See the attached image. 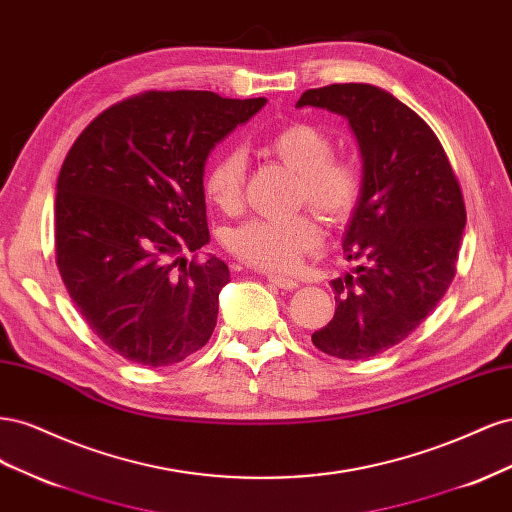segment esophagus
I'll use <instances>...</instances> for the list:
<instances>
[{"label": "esophagus", "instance_id": "esophagus-1", "mask_svg": "<svg viewBox=\"0 0 512 512\" xmlns=\"http://www.w3.org/2000/svg\"><path fill=\"white\" fill-rule=\"evenodd\" d=\"M267 280H269L273 286L282 288V290H294V288L299 286V282H297V280H290V277H286V275H277V273H269V275H267Z\"/></svg>", "mask_w": 512, "mask_h": 512}]
</instances>
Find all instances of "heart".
Returning <instances> with one entry per match:
<instances>
[{"mask_svg":"<svg viewBox=\"0 0 512 512\" xmlns=\"http://www.w3.org/2000/svg\"><path fill=\"white\" fill-rule=\"evenodd\" d=\"M265 151L297 173L294 200L309 205L329 224H342L359 207L363 175L356 162L333 156L331 136L314 123H288L265 143ZM245 162L235 149L222 151L207 166L205 196L222 211L241 205ZM322 228L316 215L297 213L290 218H252L226 232V247L256 269L286 271L303 254L316 250Z\"/></svg>","mask_w":512,"mask_h":512,"instance_id":"obj_1","label":"heart"}]
</instances>
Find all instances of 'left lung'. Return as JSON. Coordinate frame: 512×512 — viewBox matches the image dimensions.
Returning a JSON list of instances; mask_svg holds the SVG:
<instances>
[{"label": "left lung", "mask_w": 512, "mask_h": 512, "mask_svg": "<svg viewBox=\"0 0 512 512\" xmlns=\"http://www.w3.org/2000/svg\"><path fill=\"white\" fill-rule=\"evenodd\" d=\"M297 106L344 115L363 160L361 200L342 241L361 265L331 282L335 316L312 342L335 359H369L404 342L451 286L463 194L438 136L389 91L327 85L307 89Z\"/></svg>", "instance_id": "8db88e82"}]
</instances>
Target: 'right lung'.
I'll return each mask as SVG.
<instances>
[{
    "label": "right lung",
    "instance_id": "1",
    "mask_svg": "<svg viewBox=\"0 0 512 512\" xmlns=\"http://www.w3.org/2000/svg\"><path fill=\"white\" fill-rule=\"evenodd\" d=\"M265 98L145 91L100 113L57 179L55 260L102 342L149 367L181 363L218 322L226 262H188L209 243L203 175L211 149Z\"/></svg>",
    "mask_w": 512,
    "mask_h": 512
}]
</instances>
